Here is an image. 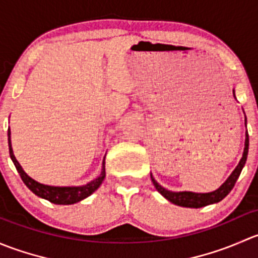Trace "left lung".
Masks as SVG:
<instances>
[{
	"label": "left lung",
	"mask_w": 258,
	"mask_h": 258,
	"mask_svg": "<svg viewBox=\"0 0 258 258\" xmlns=\"http://www.w3.org/2000/svg\"><path fill=\"white\" fill-rule=\"evenodd\" d=\"M233 92V97L236 98L235 96V90ZM246 121V119H244ZM247 155H248V134L246 131V139H244V148L243 153H242V157L238 162V165L236 166L235 170L232 171L228 178L218 187L217 189L212 192H206V194H197V192H191V191H170V189L165 188V187L161 186L157 181H156L155 177L151 173V179L153 182V186L156 187L158 192L165 197L166 200H168L170 202H172L173 205H177V206L181 207H189V209H200V207H205L207 205L217 204V202L222 201L226 196L231 192V189L235 186L236 181L240 177L241 171L243 168L244 163H246Z\"/></svg>",
	"instance_id": "left-lung-1"
}]
</instances>
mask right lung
I'll return each mask as SVG.
<instances>
[{"mask_svg": "<svg viewBox=\"0 0 258 258\" xmlns=\"http://www.w3.org/2000/svg\"><path fill=\"white\" fill-rule=\"evenodd\" d=\"M7 136H9V148H10V156H11V160L14 162L15 167H16L17 172L20 173L21 178H22L23 183L36 195V196L41 197V199H45L47 201L52 202L54 205H74L77 202L82 201L86 197H88L90 195H92L98 187L101 186V183L103 182V179L106 177V170H105V157L102 161V168H101V173L97 176L95 179H92L88 183L82 184V186H49V184H43L41 182H37L36 179L27 175L25 172V170L22 168V166L20 165V162L16 160L14 155V150H12V144H11V130L9 128L7 132Z\"/></svg>", "mask_w": 258, "mask_h": 258, "instance_id": "1", "label": "right lung"}]
</instances>
